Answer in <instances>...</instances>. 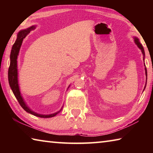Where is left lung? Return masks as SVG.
I'll list each match as a JSON object with an SVG mask.
<instances>
[{
  "instance_id": "1",
  "label": "left lung",
  "mask_w": 153,
  "mask_h": 153,
  "mask_svg": "<svg viewBox=\"0 0 153 153\" xmlns=\"http://www.w3.org/2000/svg\"><path fill=\"white\" fill-rule=\"evenodd\" d=\"M134 42H135V43H136V45L138 46V47L141 50V51H142V54H143V55H144V48H143V46H142V45H141V43L140 42V41H139V39L138 38H136V37H134ZM145 73H146V77H147V71H146V68H145ZM145 88H146V86H145Z\"/></svg>"
}]
</instances>
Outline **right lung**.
Listing matches in <instances>:
<instances>
[{"label": "right lung", "mask_w": 153, "mask_h": 153, "mask_svg": "<svg viewBox=\"0 0 153 153\" xmlns=\"http://www.w3.org/2000/svg\"><path fill=\"white\" fill-rule=\"evenodd\" d=\"M36 28L35 25L28 27L27 29L21 30L20 32L18 33L17 40H15L14 45L12 46L11 55H10V66L9 68L8 71V79H9V83L10 85V87L12 90L13 92L15 95V97H16L17 100L19 102V105L22 106V107L26 111V112L29 113L32 115L36 116V117H39L42 118H49V117H53L54 116L60 112L62 109L59 111L58 112L50 114V115H42V114H38L37 113L34 112L32 110H31L30 108L28 107V106L26 105V103L25 102L24 98H23L22 94H21L19 84H18V72H17V56L19 55V50L21 48V46L22 45L23 40L26 37V36L30 32V31L34 30Z\"/></svg>", "instance_id": "right-lung-1"}]
</instances>
